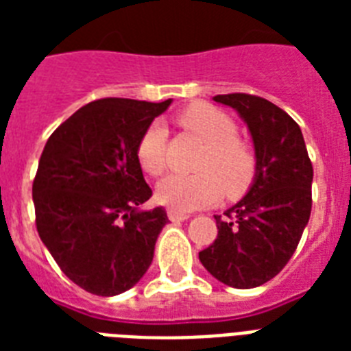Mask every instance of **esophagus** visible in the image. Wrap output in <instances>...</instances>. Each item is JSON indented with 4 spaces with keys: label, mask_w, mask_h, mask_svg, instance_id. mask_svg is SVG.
Here are the masks:
<instances>
[{
    "label": "esophagus",
    "mask_w": 351,
    "mask_h": 351,
    "mask_svg": "<svg viewBox=\"0 0 351 351\" xmlns=\"http://www.w3.org/2000/svg\"><path fill=\"white\" fill-rule=\"evenodd\" d=\"M167 217H169L171 222H182V220L189 219V215L176 211V209H167Z\"/></svg>",
    "instance_id": "34e87169"
}]
</instances>
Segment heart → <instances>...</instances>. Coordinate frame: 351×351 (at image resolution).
I'll return each instance as SVG.
<instances>
[{"label": "heart", "mask_w": 351, "mask_h": 351, "mask_svg": "<svg viewBox=\"0 0 351 351\" xmlns=\"http://www.w3.org/2000/svg\"><path fill=\"white\" fill-rule=\"evenodd\" d=\"M178 123L204 142L197 175H169L158 184L160 202L178 211L206 208L222 193L234 198L253 184L256 153L240 138L237 121L209 104H193L178 114ZM138 164L147 175L160 176L167 167V132L162 123H151L136 145Z\"/></svg>", "instance_id": "obj_1"}]
</instances>
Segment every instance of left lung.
Instances as JSON below:
<instances>
[{"label":"left lung","instance_id":"obj_1","mask_svg":"<svg viewBox=\"0 0 351 351\" xmlns=\"http://www.w3.org/2000/svg\"><path fill=\"white\" fill-rule=\"evenodd\" d=\"M213 100L237 109L250 127L256 175L239 204L215 215L219 234L198 258L220 282L256 288L282 271L299 245L311 213L313 167L300 127L280 107L245 93Z\"/></svg>","mask_w":351,"mask_h":351}]
</instances>
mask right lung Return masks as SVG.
Returning a JSON list of instances; mask_svg holds the SVG:
<instances>
[{"mask_svg":"<svg viewBox=\"0 0 351 351\" xmlns=\"http://www.w3.org/2000/svg\"><path fill=\"white\" fill-rule=\"evenodd\" d=\"M169 106L95 100L63 121L43 147L32 184L36 230L60 269L89 293H123L153 262L167 215L164 208L138 209L153 191L136 145Z\"/></svg>","mask_w":351,"mask_h":351,"instance_id":"obj_1","label":"right lung"}]
</instances>
